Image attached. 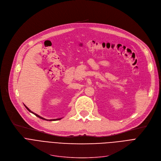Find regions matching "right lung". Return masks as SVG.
<instances>
[{
  "label": "right lung",
  "instance_id": "right-lung-1",
  "mask_svg": "<svg viewBox=\"0 0 161 161\" xmlns=\"http://www.w3.org/2000/svg\"><path fill=\"white\" fill-rule=\"evenodd\" d=\"M25 108H26L27 109H28V110L30 112H31V113H32L33 114H35L36 116H37L38 117H39V118H40V119H44V120H47V119H44V118H43V117H40V116H39L38 115H37V114H35V113H33L32 112H31V110H30V109L26 106H25ZM60 119H49V121H57V120H60ZM48 121V120H47Z\"/></svg>",
  "mask_w": 161,
  "mask_h": 161
}]
</instances>
